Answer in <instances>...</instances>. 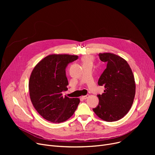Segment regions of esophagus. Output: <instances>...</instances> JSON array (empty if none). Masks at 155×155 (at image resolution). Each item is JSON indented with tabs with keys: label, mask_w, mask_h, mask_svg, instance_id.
Instances as JSON below:
<instances>
[{
	"label": "esophagus",
	"mask_w": 155,
	"mask_h": 155,
	"mask_svg": "<svg viewBox=\"0 0 155 155\" xmlns=\"http://www.w3.org/2000/svg\"><path fill=\"white\" fill-rule=\"evenodd\" d=\"M88 97H89V95H85V96H82V97H81V98H82L83 100H85L88 98Z\"/></svg>",
	"instance_id": "34e87169"
}]
</instances>
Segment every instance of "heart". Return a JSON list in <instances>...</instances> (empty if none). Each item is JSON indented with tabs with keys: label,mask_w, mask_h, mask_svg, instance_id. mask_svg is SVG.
Here are the masks:
<instances>
[{
	"label": "heart",
	"mask_w": 155,
	"mask_h": 155,
	"mask_svg": "<svg viewBox=\"0 0 155 155\" xmlns=\"http://www.w3.org/2000/svg\"><path fill=\"white\" fill-rule=\"evenodd\" d=\"M85 61H91V58H89V57H86L85 58Z\"/></svg>",
	"instance_id": "1"
}]
</instances>
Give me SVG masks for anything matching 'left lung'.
Listing matches in <instances>:
<instances>
[{
    "label": "left lung",
    "instance_id": "8db88e82",
    "mask_svg": "<svg viewBox=\"0 0 155 155\" xmlns=\"http://www.w3.org/2000/svg\"><path fill=\"white\" fill-rule=\"evenodd\" d=\"M99 56L107 63L98 81V85L104 86L105 90L102 95H97L99 102L93 110L105 121H116L132 106L136 92L134 77L129 64L121 57L110 53H99Z\"/></svg>",
    "mask_w": 155,
    "mask_h": 155
}]
</instances>
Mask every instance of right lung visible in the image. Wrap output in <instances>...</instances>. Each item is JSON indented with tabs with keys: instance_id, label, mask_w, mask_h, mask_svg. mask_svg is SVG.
<instances>
[{
	"instance_id": "obj_1",
	"label": "right lung",
	"mask_w": 155,
	"mask_h": 155,
	"mask_svg": "<svg viewBox=\"0 0 155 155\" xmlns=\"http://www.w3.org/2000/svg\"><path fill=\"white\" fill-rule=\"evenodd\" d=\"M78 56L51 54L40 61L29 78L31 101L37 112L44 119L54 123L68 119L80 103L78 98L63 97L68 85L66 68L77 60Z\"/></svg>"
}]
</instances>
